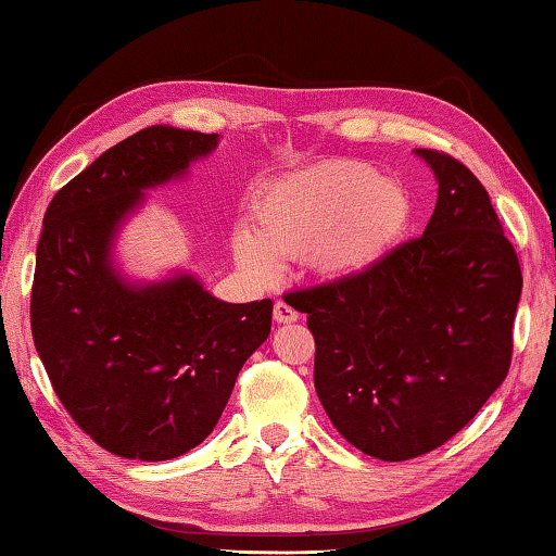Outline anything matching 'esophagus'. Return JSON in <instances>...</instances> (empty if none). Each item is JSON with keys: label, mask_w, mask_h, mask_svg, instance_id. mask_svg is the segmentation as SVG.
Masks as SVG:
<instances>
[{"label": "esophagus", "mask_w": 556, "mask_h": 556, "mask_svg": "<svg viewBox=\"0 0 556 556\" xmlns=\"http://www.w3.org/2000/svg\"><path fill=\"white\" fill-rule=\"evenodd\" d=\"M299 319V312L292 309L287 302H275V321L277 324H294Z\"/></svg>", "instance_id": "34e87169"}]
</instances>
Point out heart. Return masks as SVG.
Segmentation results:
<instances>
[{
  "mask_svg": "<svg viewBox=\"0 0 556 556\" xmlns=\"http://www.w3.org/2000/svg\"><path fill=\"white\" fill-rule=\"evenodd\" d=\"M413 223L405 185L361 161H329L285 175L260 192L254 225L232 235L235 260L257 281L304 257L321 277H354L389 257Z\"/></svg>",
  "mask_w": 556,
  "mask_h": 556,
  "instance_id": "b5f03b06",
  "label": "heart"
}]
</instances>
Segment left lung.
<instances>
[{"label": "left lung", "mask_w": 556, "mask_h": 556, "mask_svg": "<svg viewBox=\"0 0 556 556\" xmlns=\"http://www.w3.org/2000/svg\"><path fill=\"white\" fill-rule=\"evenodd\" d=\"M438 180L422 237L368 271L285 294L316 341L314 386L333 428L386 463L426 455L478 416L513 358L515 247L482 182L418 148Z\"/></svg>", "instance_id": "1"}]
</instances>
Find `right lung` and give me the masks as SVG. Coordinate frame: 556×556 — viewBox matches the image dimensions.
<instances>
[{"instance_id": "right-lung-1", "label": "right lung", "mask_w": 556, "mask_h": 556, "mask_svg": "<svg viewBox=\"0 0 556 556\" xmlns=\"http://www.w3.org/2000/svg\"><path fill=\"white\" fill-rule=\"evenodd\" d=\"M217 143V134L173 126L138 130L66 182L43 215L34 346L76 426L130 460H170L213 433L271 329V299L223 302L188 271L143 285L113 262L146 192L182 178Z\"/></svg>"}]
</instances>
